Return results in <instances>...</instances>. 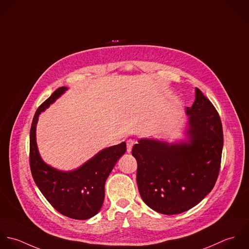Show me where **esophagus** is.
<instances>
[{
    "mask_svg": "<svg viewBox=\"0 0 249 249\" xmlns=\"http://www.w3.org/2000/svg\"><path fill=\"white\" fill-rule=\"evenodd\" d=\"M134 144H135V141H133V140L127 141V152H128V153H130V152L132 151V148H133Z\"/></svg>",
    "mask_w": 249,
    "mask_h": 249,
    "instance_id": "esophagus-1",
    "label": "esophagus"
}]
</instances>
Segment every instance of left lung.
Returning <instances> with one entry per match:
<instances>
[{
	"label": "left lung",
	"instance_id": "1",
	"mask_svg": "<svg viewBox=\"0 0 249 249\" xmlns=\"http://www.w3.org/2000/svg\"><path fill=\"white\" fill-rule=\"evenodd\" d=\"M185 111V140L141 139L132 150L138 161L141 196L163 214L181 213L196 206L213 190L219 172L223 132L217 111L198 89L193 106Z\"/></svg>",
	"mask_w": 249,
	"mask_h": 249
}]
</instances>
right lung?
<instances>
[{"label":"right lung","mask_w":249,"mask_h":249,"mask_svg":"<svg viewBox=\"0 0 249 249\" xmlns=\"http://www.w3.org/2000/svg\"><path fill=\"white\" fill-rule=\"evenodd\" d=\"M68 89H57L36 110L30 133V165L33 178L51 205L61 214L74 219H89L98 212L105 198V183L118 159L126 152V143L101 150L81 166L62 171L47 164L36 143V125L42 111Z\"/></svg>","instance_id":"1"}]
</instances>
